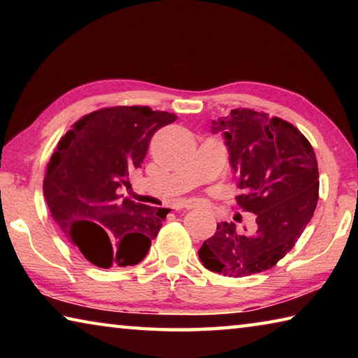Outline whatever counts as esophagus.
Listing matches in <instances>:
<instances>
[{
  "mask_svg": "<svg viewBox=\"0 0 358 358\" xmlns=\"http://www.w3.org/2000/svg\"><path fill=\"white\" fill-rule=\"evenodd\" d=\"M194 207H197L196 202L185 201V202H180V203H177V205H173V210H183V208L191 210V208H194Z\"/></svg>",
  "mask_w": 358,
  "mask_h": 358,
  "instance_id": "34e87169",
  "label": "esophagus"
}]
</instances>
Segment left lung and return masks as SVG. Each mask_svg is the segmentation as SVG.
I'll return each mask as SVG.
<instances>
[{
  "mask_svg": "<svg viewBox=\"0 0 358 358\" xmlns=\"http://www.w3.org/2000/svg\"><path fill=\"white\" fill-rule=\"evenodd\" d=\"M222 132L237 175L238 208L256 215L257 230L238 234L234 222H220L203 241L199 257L205 268L243 278L270 270L295 246L319 199L316 153L289 121L252 108H234L213 121Z\"/></svg>",
  "mask_w": 358,
  "mask_h": 358,
  "instance_id": "8db88e82",
  "label": "left lung"
}]
</instances>
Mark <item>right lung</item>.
<instances>
[{"label": "right lung", "mask_w": 358, "mask_h": 358, "mask_svg": "<svg viewBox=\"0 0 358 358\" xmlns=\"http://www.w3.org/2000/svg\"><path fill=\"white\" fill-rule=\"evenodd\" d=\"M175 120L147 106L99 108L76 121L53 151L44 178L48 210L99 268L141 262L171 211L121 199L118 187L142 167L155 132Z\"/></svg>", "instance_id": "add662e5"}]
</instances>
